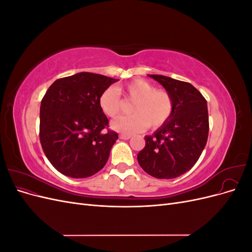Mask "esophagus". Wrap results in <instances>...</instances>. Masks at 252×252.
<instances>
[{"label":"esophagus","mask_w":252,"mask_h":252,"mask_svg":"<svg viewBox=\"0 0 252 252\" xmlns=\"http://www.w3.org/2000/svg\"><path fill=\"white\" fill-rule=\"evenodd\" d=\"M130 138H131L130 134H126V133H121L120 134V139H122V140H129Z\"/></svg>","instance_id":"1"}]
</instances>
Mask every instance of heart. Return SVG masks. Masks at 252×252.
I'll use <instances>...</instances> for the list:
<instances>
[{"label":"heart","mask_w":252,"mask_h":252,"mask_svg":"<svg viewBox=\"0 0 252 252\" xmlns=\"http://www.w3.org/2000/svg\"><path fill=\"white\" fill-rule=\"evenodd\" d=\"M120 93L128 101L134 102L132 116L123 117L112 122L114 130L123 133H135L146 129H157L167 123L173 111V100L168 91L157 87L145 80H133L124 87L108 88L98 98L101 110L109 118H117L123 110V100Z\"/></svg>","instance_id":"obj_1"}]
</instances>
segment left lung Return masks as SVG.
I'll use <instances>...</instances> for the list:
<instances>
[{
    "label": "left lung",
    "mask_w": 252,
    "mask_h": 252,
    "mask_svg": "<svg viewBox=\"0 0 252 252\" xmlns=\"http://www.w3.org/2000/svg\"><path fill=\"white\" fill-rule=\"evenodd\" d=\"M173 100L170 119L152 135L145 136L138 154L140 166L157 179H174L190 170L206 146L209 131L207 101L191 84L149 74Z\"/></svg>",
    "instance_id": "obj_1"
}]
</instances>
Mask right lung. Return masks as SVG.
Here are the masks:
<instances>
[{"mask_svg": "<svg viewBox=\"0 0 252 252\" xmlns=\"http://www.w3.org/2000/svg\"><path fill=\"white\" fill-rule=\"evenodd\" d=\"M117 79L91 72L59 79L41 102L40 141L45 156L67 177L88 178L109 158L118 133L107 129L108 119L98 98Z\"/></svg>", "mask_w": 252, "mask_h": 252, "instance_id": "obj_1", "label": "right lung"}]
</instances>
